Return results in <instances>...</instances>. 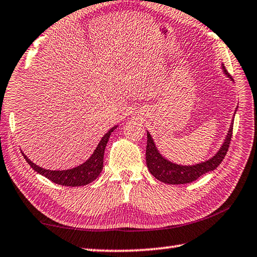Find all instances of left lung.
<instances>
[{
	"mask_svg": "<svg viewBox=\"0 0 257 257\" xmlns=\"http://www.w3.org/2000/svg\"><path fill=\"white\" fill-rule=\"evenodd\" d=\"M221 69L225 76H227L230 80L232 81V78L230 77L229 73L225 70L223 64H221ZM234 111V114L237 112ZM234 114L232 116L231 123L225 138L222 143V145L220 146V149L217 150L216 153L212 156V158L207 159L202 162L195 163V164H178L175 162H171L170 160L160 153V151L154 142L152 135L147 132V146H146V164L149 168V171L153 175L156 179L164 182V184L169 185H182V184H189V182L198 179L199 177L205 175V173L215 170L222 162L225 154L228 152V147L231 141L232 136V127H233V119Z\"/></svg>",
	"mask_w": 257,
	"mask_h": 257,
	"instance_id": "obj_1",
	"label": "left lung"
}]
</instances>
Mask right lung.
Returning a JSON list of instances; mask_svg holds the SVG:
<instances>
[{
  "label": "right lung",
  "mask_w": 257,
  "mask_h": 257,
  "mask_svg": "<svg viewBox=\"0 0 257 257\" xmlns=\"http://www.w3.org/2000/svg\"><path fill=\"white\" fill-rule=\"evenodd\" d=\"M118 128V125L112 127L108 132L101 138V141L94 150L93 154L87 159L84 163L77 165L75 168L67 169V170H49L40 167V165L35 164L32 160L27 158V155L21 151L24 158L27 161V163L32 167L35 171L40 175L44 176L47 179L55 182L58 185L68 186V187H79L88 185L93 182L96 178L101 175L103 170V158L104 151H105L106 144L110 138L113 130Z\"/></svg>",
  "instance_id": "1"
}]
</instances>
